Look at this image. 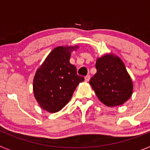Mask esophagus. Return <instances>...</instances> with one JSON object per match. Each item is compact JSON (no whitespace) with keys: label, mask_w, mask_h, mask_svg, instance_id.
Here are the masks:
<instances>
[{"label":"esophagus","mask_w":150,"mask_h":150,"mask_svg":"<svg viewBox=\"0 0 150 150\" xmlns=\"http://www.w3.org/2000/svg\"><path fill=\"white\" fill-rule=\"evenodd\" d=\"M90 78H91V76H90L89 75H87L86 76H85V81L88 82V81H89Z\"/></svg>","instance_id":"1"}]
</instances>
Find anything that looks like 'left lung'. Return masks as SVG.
I'll use <instances>...</instances> for the list:
<instances>
[{"label":"left lung","instance_id":"obj_1","mask_svg":"<svg viewBox=\"0 0 150 150\" xmlns=\"http://www.w3.org/2000/svg\"><path fill=\"white\" fill-rule=\"evenodd\" d=\"M95 67L97 73L89 83L102 103L108 107H116L131 98L132 79L120 58L106 55L98 59Z\"/></svg>","mask_w":150,"mask_h":150}]
</instances>
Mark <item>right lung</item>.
<instances>
[{
    "instance_id": "1",
    "label": "right lung",
    "mask_w": 150,
    "mask_h": 150,
    "mask_svg": "<svg viewBox=\"0 0 150 150\" xmlns=\"http://www.w3.org/2000/svg\"><path fill=\"white\" fill-rule=\"evenodd\" d=\"M74 48L54 49L34 76V97L40 106L50 112L61 110L71 100L78 84L84 81V77L76 74V67L70 63Z\"/></svg>"
}]
</instances>
